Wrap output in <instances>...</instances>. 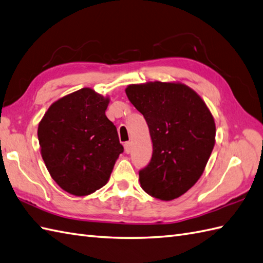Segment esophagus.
<instances>
[{"instance_id":"34e87169","label":"esophagus","mask_w":263,"mask_h":263,"mask_svg":"<svg viewBox=\"0 0 263 263\" xmlns=\"http://www.w3.org/2000/svg\"><path fill=\"white\" fill-rule=\"evenodd\" d=\"M124 146H125V152H126V153L129 154L130 152H132V143L130 142H126L124 144Z\"/></svg>"}]
</instances>
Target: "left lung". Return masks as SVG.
<instances>
[{"mask_svg": "<svg viewBox=\"0 0 263 263\" xmlns=\"http://www.w3.org/2000/svg\"><path fill=\"white\" fill-rule=\"evenodd\" d=\"M126 95L147 122L153 154L139 171L145 192L161 200L185 194L205 170L216 127L206 103L181 83L128 85Z\"/></svg>", "mask_w": 263, "mask_h": 263, "instance_id": "1", "label": "left lung"}]
</instances>
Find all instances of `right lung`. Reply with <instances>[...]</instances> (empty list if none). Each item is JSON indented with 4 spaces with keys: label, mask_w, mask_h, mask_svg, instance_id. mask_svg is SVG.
Listing matches in <instances>:
<instances>
[{
    "label": "right lung",
    "mask_w": 263,
    "mask_h": 263,
    "mask_svg": "<svg viewBox=\"0 0 263 263\" xmlns=\"http://www.w3.org/2000/svg\"><path fill=\"white\" fill-rule=\"evenodd\" d=\"M109 98L89 87L57 100L38 126L42 156L63 190L86 196L108 182L124 147L106 116Z\"/></svg>",
    "instance_id": "right-lung-1"
}]
</instances>
